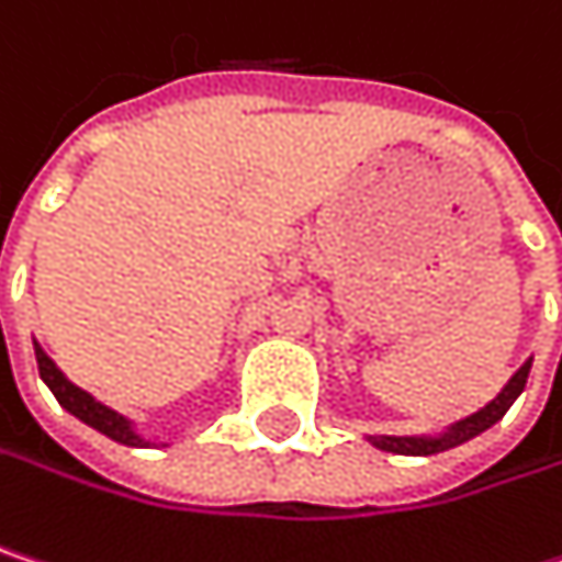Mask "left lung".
Returning <instances> with one entry per match:
<instances>
[{"instance_id":"8db88e82","label":"left lung","mask_w":562,"mask_h":562,"mask_svg":"<svg viewBox=\"0 0 562 562\" xmlns=\"http://www.w3.org/2000/svg\"><path fill=\"white\" fill-rule=\"evenodd\" d=\"M527 374H530V361H524V364L517 368V374L507 381L505 391L498 393L488 406H482L479 413L459 419V423H456L446 436H439V439H423V436H371V442H374L378 449H384V452H396V456H436V452L456 449V446L475 439L479 432H485L488 426H495V423L505 416L507 409H510V403H514V400L520 396V391H524Z\"/></svg>"}]
</instances>
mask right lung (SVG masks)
<instances>
[{
  "label": "right lung",
  "mask_w": 562,
  "mask_h": 562,
  "mask_svg": "<svg viewBox=\"0 0 562 562\" xmlns=\"http://www.w3.org/2000/svg\"><path fill=\"white\" fill-rule=\"evenodd\" d=\"M35 358H38V374H42V381L52 387V393L57 396V403L64 406V409H70L77 419H83L87 426H93V429H100L103 436H110V439H116V442H123V446H146L133 429H130V423L116 413V409H110V406H103L100 400H93L87 391H80L77 384H70L60 371H57V364L35 345Z\"/></svg>",
  "instance_id": "1"
}]
</instances>
